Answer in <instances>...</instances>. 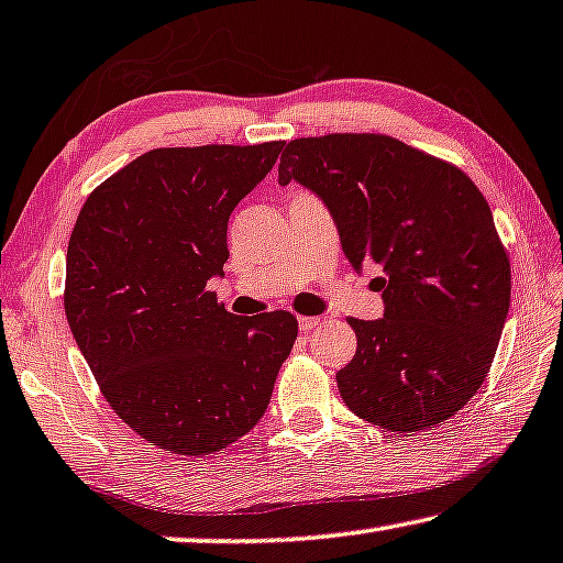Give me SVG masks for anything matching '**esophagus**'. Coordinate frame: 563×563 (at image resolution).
<instances>
[{
  "mask_svg": "<svg viewBox=\"0 0 563 563\" xmlns=\"http://www.w3.org/2000/svg\"><path fill=\"white\" fill-rule=\"evenodd\" d=\"M297 322H299V330L301 332H311L319 324V317H299Z\"/></svg>",
  "mask_w": 563,
  "mask_h": 563,
  "instance_id": "34e87169",
  "label": "esophagus"
}]
</instances>
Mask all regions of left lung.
Returning a JSON list of instances; mask_svg holds the SVG:
<instances>
[{
    "label": "left lung",
    "instance_id": "8db88e82",
    "mask_svg": "<svg viewBox=\"0 0 563 563\" xmlns=\"http://www.w3.org/2000/svg\"><path fill=\"white\" fill-rule=\"evenodd\" d=\"M279 186L330 211L352 269L377 264L385 314L350 319L357 352L336 387L362 420L393 432L440 426L486 379L511 305V264L488 201L448 163L387 135L299 137Z\"/></svg>",
    "mask_w": 563,
    "mask_h": 563
}]
</instances>
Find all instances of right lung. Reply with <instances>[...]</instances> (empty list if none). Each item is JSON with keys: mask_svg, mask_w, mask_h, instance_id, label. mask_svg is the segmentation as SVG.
Returning a JSON list of instances; mask_svg holds the SVG:
<instances>
[{"mask_svg": "<svg viewBox=\"0 0 563 563\" xmlns=\"http://www.w3.org/2000/svg\"><path fill=\"white\" fill-rule=\"evenodd\" d=\"M284 143L158 148L85 201L67 246L65 314L118 418L153 445L209 455L266 410L297 317H236L209 291L229 216Z\"/></svg>", "mask_w": 563, "mask_h": 563, "instance_id": "right-lung-1", "label": "right lung"}]
</instances>
